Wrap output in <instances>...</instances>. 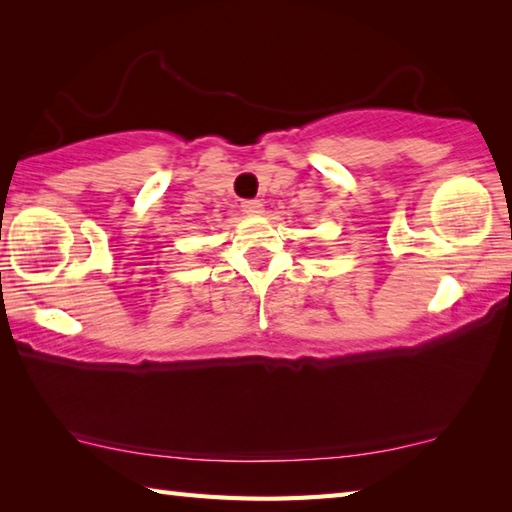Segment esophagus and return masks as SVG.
Listing matches in <instances>:
<instances>
[{
    "label": "esophagus",
    "mask_w": 512,
    "mask_h": 512,
    "mask_svg": "<svg viewBox=\"0 0 512 512\" xmlns=\"http://www.w3.org/2000/svg\"><path fill=\"white\" fill-rule=\"evenodd\" d=\"M242 211L246 215H259V213H264V204L259 202V200H244L242 202Z\"/></svg>",
    "instance_id": "34e87169"
}]
</instances>
